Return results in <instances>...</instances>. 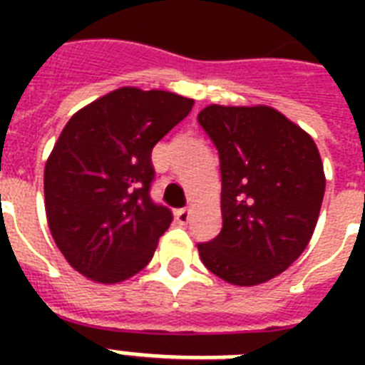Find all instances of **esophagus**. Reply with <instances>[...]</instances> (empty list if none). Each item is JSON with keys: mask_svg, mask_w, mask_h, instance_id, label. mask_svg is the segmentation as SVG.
<instances>
[{"mask_svg": "<svg viewBox=\"0 0 365 365\" xmlns=\"http://www.w3.org/2000/svg\"><path fill=\"white\" fill-rule=\"evenodd\" d=\"M176 220H185V210H178V214H176Z\"/></svg>", "mask_w": 365, "mask_h": 365, "instance_id": "esophagus-1", "label": "esophagus"}]
</instances>
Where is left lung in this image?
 Segmentation results:
<instances>
[{"instance_id": "obj_1", "label": "left lung", "mask_w": 365, "mask_h": 365, "mask_svg": "<svg viewBox=\"0 0 365 365\" xmlns=\"http://www.w3.org/2000/svg\"><path fill=\"white\" fill-rule=\"evenodd\" d=\"M193 100L119 88L71 117L45 165V210L54 242L94 282L134 277L153 257L172 212L151 199V149Z\"/></svg>"}]
</instances>
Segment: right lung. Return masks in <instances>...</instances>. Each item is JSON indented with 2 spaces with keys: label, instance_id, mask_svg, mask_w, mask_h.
<instances>
[{
  "label": "right lung",
  "instance_id": "right-lung-1",
  "mask_svg": "<svg viewBox=\"0 0 365 365\" xmlns=\"http://www.w3.org/2000/svg\"><path fill=\"white\" fill-rule=\"evenodd\" d=\"M199 123L220 155L222 231L197 244L206 269L255 286L294 263L317 227L326 178L317 145L269 108L208 106Z\"/></svg>",
  "mask_w": 365,
  "mask_h": 365
}]
</instances>
